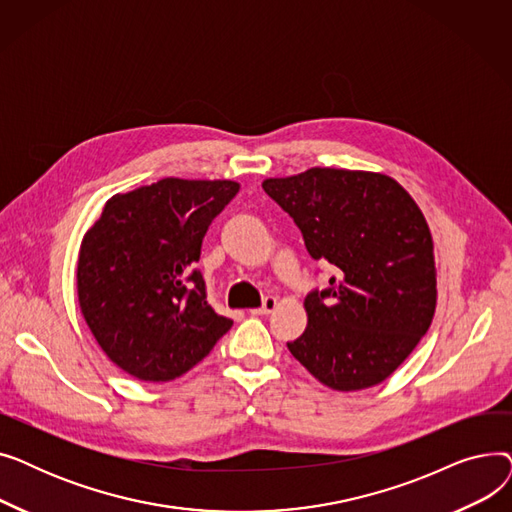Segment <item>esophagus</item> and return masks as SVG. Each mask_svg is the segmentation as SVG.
Listing matches in <instances>:
<instances>
[{"instance_id":"obj_1","label":"esophagus","mask_w":512,"mask_h":512,"mask_svg":"<svg viewBox=\"0 0 512 512\" xmlns=\"http://www.w3.org/2000/svg\"><path fill=\"white\" fill-rule=\"evenodd\" d=\"M276 307H278V299L267 297V299H263V305H261V307L251 309V315H267V313H272Z\"/></svg>"}]
</instances>
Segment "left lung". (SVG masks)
I'll return each mask as SVG.
<instances>
[{
    "instance_id": "left-lung-1",
    "label": "left lung",
    "mask_w": 512,
    "mask_h": 512,
    "mask_svg": "<svg viewBox=\"0 0 512 512\" xmlns=\"http://www.w3.org/2000/svg\"><path fill=\"white\" fill-rule=\"evenodd\" d=\"M261 186L309 255L338 267L330 288L307 294V328L288 351L338 392L384 382L436 313L434 238L419 205L394 178L365 170L311 168Z\"/></svg>"
}]
</instances>
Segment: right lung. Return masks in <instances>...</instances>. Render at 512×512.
<instances>
[{
  "label": "right lung",
  "mask_w": 512,
  "mask_h": 512,
  "mask_svg": "<svg viewBox=\"0 0 512 512\" xmlns=\"http://www.w3.org/2000/svg\"><path fill=\"white\" fill-rule=\"evenodd\" d=\"M234 180L161 178L107 199L80 242V313L114 365L143 382L180 378L232 319L207 303L195 263L203 236L238 193Z\"/></svg>",
  "instance_id": "right-lung-1"
}]
</instances>
